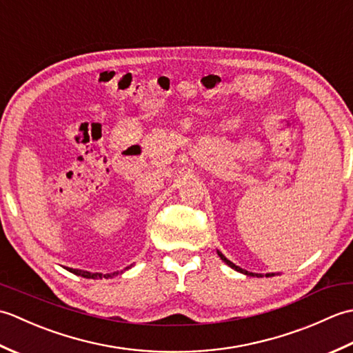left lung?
<instances>
[{
  "label": "left lung",
  "mask_w": 353,
  "mask_h": 353,
  "mask_svg": "<svg viewBox=\"0 0 353 353\" xmlns=\"http://www.w3.org/2000/svg\"><path fill=\"white\" fill-rule=\"evenodd\" d=\"M219 254H220V258H221V259H223L224 262H226V264H228L229 267H232V268H234V270H236V272H239V273H244V274H247V276H261V274H254V273H250V272H247V270H243L241 267H238V265H235V264H234V262H230V261H229V259H228L226 256H224V254H223L221 252H219ZM265 276L268 277V276H274V274H273V273H272V274H270V273H268V274H265Z\"/></svg>",
  "instance_id": "obj_1"
}]
</instances>
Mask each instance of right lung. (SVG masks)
<instances>
[{
	"instance_id": "1",
	"label": "right lung",
	"mask_w": 353,
	"mask_h": 353,
	"mask_svg": "<svg viewBox=\"0 0 353 353\" xmlns=\"http://www.w3.org/2000/svg\"><path fill=\"white\" fill-rule=\"evenodd\" d=\"M130 268V267H125L124 270ZM68 272L77 274V276H81V277H86V279H101V277H110V274H101V273H89V272H83V270H76V268H66ZM118 274V273H114V276Z\"/></svg>"
}]
</instances>
